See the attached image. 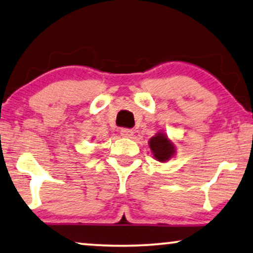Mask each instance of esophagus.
I'll return each instance as SVG.
<instances>
[{
	"instance_id": "34e87169",
	"label": "esophagus",
	"mask_w": 253,
	"mask_h": 253,
	"mask_svg": "<svg viewBox=\"0 0 253 253\" xmlns=\"http://www.w3.org/2000/svg\"><path fill=\"white\" fill-rule=\"evenodd\" d=\"M120 132L123 137H126V138H131L133 136V131L131 129H127V127H123V129H121Z\"/></svg>"
}]
</instances>
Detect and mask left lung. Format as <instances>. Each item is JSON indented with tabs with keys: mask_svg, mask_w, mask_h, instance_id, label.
Masks as SVG:
<instances>
[{
	"mask_svg": "<svg viewBox=\"0 0 253 253\" xmlns=\"http://www.w3.org/2000/svg\"><path fill=\"white\" fill-rule=\"evenodd\" d=\"M150 147L153 152L154 158H157L159 161H167L174 154V145L162 133H158L157 136L151 138Z\"/></svg>",
	"mask_w": 253,
	"mask_h": 253,
	"instance_id": "1",
	"label": "left lung"
}]
</instances>
